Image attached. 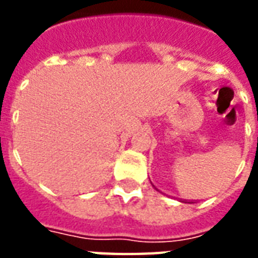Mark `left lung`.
<instances>
[{"instance_id":"left-lung-1","label":"left lung","mask_w":258,"mask_h":258,"mask_svg":"<svg viewBox=\"0 0 258 258\" xmlns=\"http://www.w3.org/2000/svg\"><path fill=\"white\" fill-rule=\"evenodd\" d=\"M257 142H258V138H257ZM188 204H190V202H188Z\"/></svg>"}]
</instances>
